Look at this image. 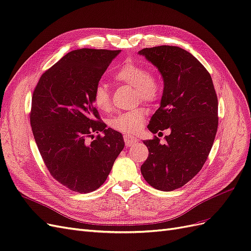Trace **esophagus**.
I'll return each instance as SVG.
<instances>
[{"label":"esophagus","mask_w":251,"mask_h":251,"mask_svg":"<svg viewBox=\"0 0 251 251\" xmlns=\"http://www.w3.org/2000/svg\"><path fill=\"white\" fill-rule=\"evenodd\" d=\"M124 139H125L126 147H132V146H134L136 142H137V139L133 137V136H128V135H125Z\"/></svg>","instance_id":"34e87169"}]
</instances>
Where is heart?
Here are the masks:
<instances>
[{"instance_id":"b5f03b06","label":"heart","mask_w":251,"mask_h":251,"mask_svg":"<svg viewBox=\"0 0 251 251\" xmlns=\"http://www.w3.org/2000/svg\"><path fill=\"white\" fill-rule=\"evenodd\" d=\"M115 80L131 86L136 90V97L141 101H154L160 95V83L150 75L146 67L133 62L126 63L115 74ZM93 102L101 111H110L112 108L109 87L104 82H98L93 91ZM146 109H136L121 113L111 121L115 130L125 134H135L142 126Z\"/></svg>"}]
</instances>
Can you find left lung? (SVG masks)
<instances>
[{
    "instance_id": "8db88e82",
    "label": "left lung",
    "mask_w": 251,
    "mask_h": 251,
    "mask_svg": "<svg viewBox=\"0 0 251 251\" xmlns=\"http://www.w3.org/2000/svg\"><path fill=\"white\" fill-rule=\"evenodd\" d=\"M160 72V107L149 130H170L165 143L143 140L149 157L141 174L150 185L171 192L186 184L206 161L218 128V98L210 74L193 54L176 46L144 48L138 52Z\"/></svg>"
}]
</instances>
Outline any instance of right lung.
Masks as SVG:
<instances>
[{
    "label": "right lung",
    "instance_id": "1",
    "mask_svg": "<svg viewBox=\"0 0 251 251\" xmlns=\"http://www.w3.org/2000/svg\"><path fill=\"white\" fill-rule=\"evenodd\" d=\"M120 50L78 49L45 72L33 92L30 124L52 177L70 191L93 192L107 180L125 148L93 105V91ZM94 132H101L94 139ZM91 137L93 140L89 142Z\"/></svg>",
    "mask_w": 251,
    "mask_h": 251
}]
</instances>
